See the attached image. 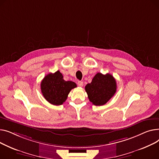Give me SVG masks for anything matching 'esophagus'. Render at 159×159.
<instances>
[{"label": "esophagus", "mask_w": 159, "mask_h": 159, "mask_svg": "<svg viewBox=\"0 0 159 159\" xmlns=\"http://www.w3.org/2000/svg\"><path fill=\"white\" fill-rule=\"evenodd\" d=\"M78 85L80 87H82L83 86V81H78Z\"/></svg>", "instance_id": "esophagus-1"}]
</instances>
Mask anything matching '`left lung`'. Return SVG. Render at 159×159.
Returning a JSON list of instances; mask_svg holds the SVG:
<instances>
[{
  "instance_id": "1",
  "label": "left lung",
  "mask_w": 159,
  "mask_h": 159,
  "mask_svg": "<svg viewBox=\"0 0 159 159\" xmlns=\"http://www.w3.org/2000/svg\"><path fill=\"white\" fill-rule=\"evenodd\" d=\"M115 78L110 74L97 73L92 82L85 86L89 101L96 106H102L112 98L116 92Z\"/></svg>"
}]
</instances>
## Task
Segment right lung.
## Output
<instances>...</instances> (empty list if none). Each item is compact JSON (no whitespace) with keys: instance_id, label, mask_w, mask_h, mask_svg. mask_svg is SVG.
I'll list each match as a JSON object with an SVG mask.
<instances>
[{"instance_id":"add662e5","label":"right lung","mask_w":159,"mask_h":159,"mask_svg":"<svg viewBox=\"0 0 159 159\" xmlns=\"http://www.w3.org/2000/svg\"><path fill=\"white\" fill-rule=\"evenodd\" d=\"M40 86L44 98L53 105H62L66 101L70 91L77 87L73 81H65L59 70L46 75Z\"/></svg>"}]
</instances>
